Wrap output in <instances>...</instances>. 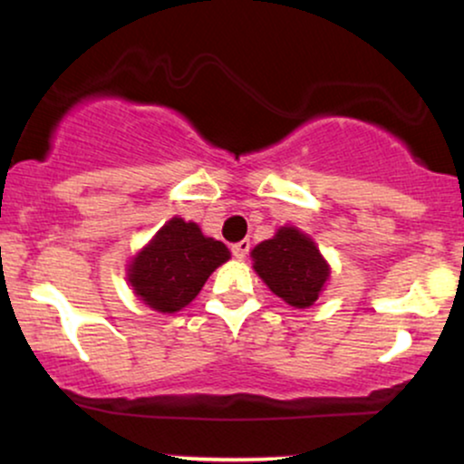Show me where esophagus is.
I'll use <instances>...</instances> for the list:
<instances>
[{"mask_svg": "<svg viewBox=\"0 0 464 464\" xmlns=\"http://www.w3.org/2000/svg\"><path fill=\"white\" fill-rule=\"evenodd\" d=\"M248 250H250V242H248V239H242V242L233 244V246H231V253H233V257H236V259H244V257H246Z\"/></svg>", "mask_w": 464, "mask_h": 464, "instance_id": "34e87169", "label": "esophagus"}]
</instances>
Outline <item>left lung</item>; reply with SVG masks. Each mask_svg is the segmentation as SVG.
<instances>
[{"label":"left lung","mask_w":464,"mask_h":464,"mask_svg":"<svg viewBox=\"0 0 464 464\" xmlns=\"http://www.w3.org/2000/svg\"><path fill=\"white\" fill-rule=\"evenodd\" d=\"M253 268L264 284L292 307H310L318 299L329 266L316 244L295 227H284L273 239L253 248Z\"/></svg>","instance_id":"8db88e82"}]
</instances>
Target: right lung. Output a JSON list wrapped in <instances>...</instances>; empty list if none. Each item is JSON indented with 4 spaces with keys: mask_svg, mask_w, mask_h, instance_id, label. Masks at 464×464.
Instances as JSON below:
<instances>
[{
    "mask_svg": "<svg viewBox=\"0 0 464 464\" xmlns=\"http://www.w3.org/2000/svg\"><path fill=\"white\" fill-rule=\"evenodd\" d=\"M228 257L225 244L202 236L198 225L172 218L132 259L129 281L146 305L172 314L194 301L209 275Z\"/></svg>",
    "mask_w": 464,
    "mask_h": 464,
    "instance_id": "add662e5",
    "label": "right lung"
}]
</instances>
